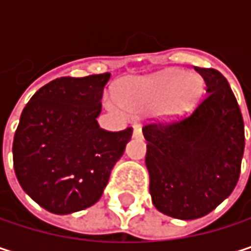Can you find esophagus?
I'll list each match as a JSON object with an SVG mask.
<instances>
[{
	"instance_id": "esophagus-1",
	"label": "esophagus",
	"mask_w": 251,
	"mask_h": 251,
	"mask_svg": "<svg viewBox=\"0 0 251 251\" xmlns=\"http://www.w3.org/2000/svg\"><path fill=\"white\" fill-rule=\"evenodd\" d=\"M142 136V130L139 126H133V138H141Z\"/></svg>"
}]
</instances>
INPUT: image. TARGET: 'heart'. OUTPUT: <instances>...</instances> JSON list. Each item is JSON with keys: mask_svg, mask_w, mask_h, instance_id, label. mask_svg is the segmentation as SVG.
Segmentation results:
<instances>
[{"mask_svg": "<svg viewBox=\"0 0 251 251\" xmlns=\"http://www.w3.org/2000/svg\"><path fill=\"white\" fill-rule=\"evenodd\" d=\"M203 93L202 81L186 75L181 70H167L160 74L125 79L118 88L119 104L130 113L155 109V116L178 119L199 103Z\"/></svg>", "mask_w": 251, "mask_h": 251, "instance_id": "obj_1", "label": "heart"}]
</instances>
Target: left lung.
<instances>
[{
  "label": "left lung",
  "instance_id": "1",
  "mask_svg": "<svg viewBox=\"0 0 251 251\" xmlns=\"http://www.w3.org/2000/svg\"><path fill=\"white\" fill-rule=\"evenodd\" d=\"M195 70L208 93L198 107L181 119L142 127L152 203L186 221L205 217L231 195L244 152V122L226 78L212 68Z\"/></svg>",
  "mask_w": 251,
  "mask_h": 251
}]
</instances>
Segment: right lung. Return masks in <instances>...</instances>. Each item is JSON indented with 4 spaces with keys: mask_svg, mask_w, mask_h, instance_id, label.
Segmentation results:
<instances>
[{
    "mask_svg": "<svg viewBox=\"0 0 251 251\" xmlns=\"http://www.w3.org/2000/svg\"><path fill=\"white\" fill-rule=\"evenodd\" d=\"M109 78H56L23 109L13 142L14 172L25 193L52 214L94 205L132 136V127L109 132L97 124Z\"/></svg>",
    "mask_w": 251,
    "mask_h": 251,
    "instance_id": "1",
    "label": "right lung"
}]
</instances>
